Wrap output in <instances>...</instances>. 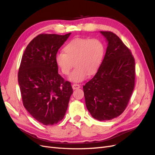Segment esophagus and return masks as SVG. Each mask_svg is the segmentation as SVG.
<instances>
[{
    "instance_id": "esophagus-1",
    "label": "esophagus",
    "mask_w": 155,
    "mask_h": 155,
    "mask_svg": "<svg viewBox=\"0 0 155 155\" xmlns=\"http://www.w3.org/2000/svg\"><path fill=\"white\" fill-rule=\"evenodd\" d=\"M72 87H73V88L74 90H75V89H78L80 88L81 86H80V84H73V85H72Z\"/></svg>"
}]
</instances>
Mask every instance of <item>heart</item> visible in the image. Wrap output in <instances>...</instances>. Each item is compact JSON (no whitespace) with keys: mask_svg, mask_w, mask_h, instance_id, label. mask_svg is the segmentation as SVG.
Masks as SVG:
<instances>
[{"mask_svg":"<svg viewBox=\"0 0 155 155\" xmlns=\"http://www.w3.org/2000/svg\"><path fill=\"white\" fill-rule=\"evenodd\" d=\"M105 48L97 38H75L64 48V53L55 55V63L61 72L68 75L73 67L69 80L74 82L84 81L88 76L94 74L101 64Z\"/></svg>","mask_w":155,"mask_h":155,"instance_id":"1","label":"heart"}]
</instances>
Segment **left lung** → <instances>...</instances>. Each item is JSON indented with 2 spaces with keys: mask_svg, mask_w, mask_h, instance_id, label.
I'll return each mask as SVG.
<instances>
[{
  "mask_svg": "<svg viewBox=\"0 0 155 155\" xmlns=\"http://www.w3.org/2000/svg\"><path fill=\"white\" fill-rule=\"evenodd\" d=\"M107 48L99 69L83 86L86 106L99 121L117 117L126 108L134 91L135 59L127 47L111 31H100Z\"/></svg>",
  "mask_w": 155,
  "mask_h": 155,
  "instance_id": "obj_1",
  "label": "left lung"
}]
</instances>
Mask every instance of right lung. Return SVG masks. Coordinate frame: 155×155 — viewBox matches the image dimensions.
<instances>
[{"label":"right lung","mask_w":155,"mask_h":155,"mask_svg":"<svg viewBox=\"0 0 155 155\" xmlns=\"http://www.w3.org/2000/svg\"><path fill=\"white\" fill-rule=\"evenodd\" d=\"M71 34H39L29 43L21 57L18 77L23 105L45 125L63 120L73 94L71 82L58 74L55 60Z\"/></svg>","instance_id":"add662e5"}]
</instances>
